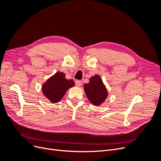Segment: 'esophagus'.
I'll return each mask as SVG.
<instances>
[{"label": "esophagus", "mask_w": 161, "mask_h": 161, "mask_svg": "<svg viewBox=\"0 0 161 161\" xmlns=\"http://www.w3.org/2000/svg\"><path fill=\"white\" fill-rule=\"evenodd\" d=\"M75 84H76V86L80 87V86L82 85V82H81L80 80H76Z\"/></svg>", "instance_id": "1"}]
</instances>
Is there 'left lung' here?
<instances>
[{"mask_svg":"<svg viewBox=\"0 0 161 161\" xmlns=\"http://www.w3.org/2000/svg\"><path fill=\"white\" fill-rule=\"evenodd\" d=\"M84 90L87 99L95 106L103 103L109 95L106 86L99 75L90 78L88 83L84 85Z\"/></svg>","mask_w":161,"mask_h":161,"instance_id":"8db88e82","label":"left lung"}]
</instances>
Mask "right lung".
Returning <instances> with one entry per match:
<instances>
[{
	"instance_id": "add662e5",
	"label": "right lung",
	"mask_w": 161,
	"mask_h": 161,
	"mask_svg": "<svg viewBox=\"0 0 161 161\" xmlns=\"http://www.w3.org/2000/svg\"><path fill=\"white\" fill-rule=\"evenodd\" d=\"M75 85L74 80L66 79L64 72H57L42 85V91L43 95L52 103H56L62 99L66 91Z\"/></svg>"
}]
</instances>
